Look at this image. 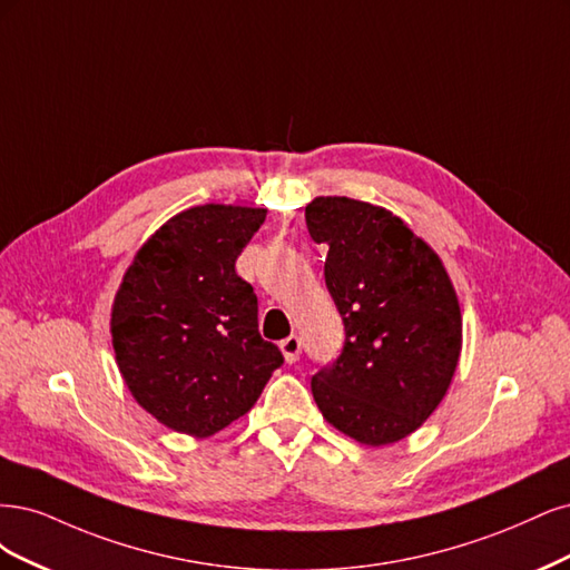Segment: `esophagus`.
Returning a JSON list of instances; mask_svg holds the SVG:
<instances>
[{"label": "esophagus", "mask_w": 570, "mask_h": 570, "mask_svg": "<svg viewBox=\"0 0 570 570\" xmlns=\"http://www.w3.org/2000/svg\"><path fill=\"white\" fill-rule=\"evenodd\" d=\"M279 347H282L284 360H286L288 364H293V362L298 360V355H301V341H298V336H288V338H284Z\"/></svg>", "instance_id": "1"}]
</instances>
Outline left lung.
Segmentation results:
<instances>
[{"label":"left lung","instance_id":"1","mask_svg":"<svg viewBox=\"0 0 570 570\" xmlns=\"http://www.w3.org/2000/svg\"><path fill=\"white\" fill-rule=\"evenodd\" d=\"M305 223L328 246L324 279L345 324L343 353L312 376V395L347 438L397 443L435 412L462 355L450 274L405 219L366 200L317 196Z\"/></svg>","mask_w":570,"mask_h":570}]
</instances>
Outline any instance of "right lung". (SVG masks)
<instances>
[{
  "instance_id": "obj_1",
  "label": "right lung",
  "mask_w": 570,
  "mask_h": 570,
  "mask_svg": "<svg viewBox=\"0 0 570 570\" xmlns=\"http://www.w3.org/2000/svg\"><path fill=\"white\" fill-rule=\"evenodd\" d=\"M265 215L225 204L181 210L122 274L111 307L116 364L137 405L177 433L227 429L284 362L258 332V296L234 269Z\"/></svg>"
}]
</instances>
